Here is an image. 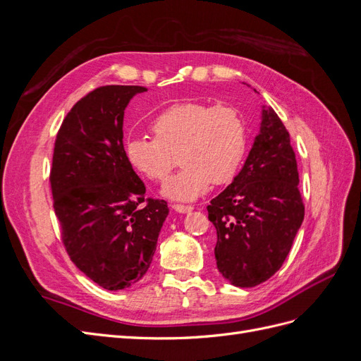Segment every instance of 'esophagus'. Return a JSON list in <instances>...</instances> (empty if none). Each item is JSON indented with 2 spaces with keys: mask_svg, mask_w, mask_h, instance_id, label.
Masks as SVG:
<instances>
[{
  "mask_svg": "<svg viewBox=\"0 0 361 361\" xmlns=\"http://www.w3.org/2000/svg\"><path fill=\"white\" fill-rule=\"evenodd\" d=\"M171 207L174 211H178V212H182V214H185V212H191L194 207L191 206V204H179V203H174V204H171Z\"/></svg>",
  "mask_w": 361,
  "mask_h": 361,
  "instance_id": "esophagus-1",
  "label": "esophagus"
}]
</instances>
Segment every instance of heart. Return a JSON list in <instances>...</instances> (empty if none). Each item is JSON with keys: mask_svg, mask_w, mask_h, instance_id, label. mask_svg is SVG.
I'll use <instances>...</instances> for the list:
<instances>
[{"mask_svg": "<svg viewBox=\"0 0 361 361\" xmlns=\"http://www.w3.org/2000/svg\"><path fill=\"white\" fill-rule=\"evenodd\" d=\"M150 129L155 138L128 141V159L149 180L162 182L179 157L183 169L164 187V194L176 200L199 199L211 183L233 180L247 152L244 116L228 104H174Z\"/></svg>", "mask_w": 361, "mask_h": 361, "instance_id": "obj_1", "label": "heart"}]
</instances>
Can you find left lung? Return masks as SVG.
I'll return each instance as SVG.
<instances>
[{
	"label": "left lung",
	"mask_w": 361,
	"mask_h": 361,
	"mask_svg": "<svg viewBox=\"0 0 361 361\" xmlns=\"http://www.w3.org/2000/svg\"><path fill=\"white\" fill-rule=\"evenodd\" d=\"M298 183L288 129L265 108L243 170L207 204L216 228V268L232 285L257 286L281 268L304 220Z\"/></svg>",
	"instance_id": "1"
}]
</instances>
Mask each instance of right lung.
Returning <instances> with one entry per match:
<instances>
[{"mask_svg": "<svg viewBox=\"0 0 361 361\" xmlns=\"http://www.w3.org/2000/svg\"><path fill=\"white\" fill-rule=\"evenodd\" d=\"M140 85H102L64 117L49 173L61 241L80 271L108 290L146 274L169 215L166 200L146 187L123 149L125 108Z\"/></svg>", "mask_w": 361, "mask_h": 361, "instance_id": "obj_1", "label": "right lung"}]
</instances>
